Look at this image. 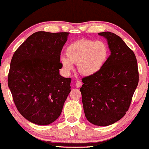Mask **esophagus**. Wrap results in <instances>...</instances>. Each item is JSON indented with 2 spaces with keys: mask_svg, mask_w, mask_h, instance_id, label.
<instances>
[{
  "mask_svg": "<svg viewBox=\"0 0 149 149\" xmlns=\"http://www.w3.org/2000/svg\"><path fill=\"white\" fill-rule=\"evenodd\" d=\"M76 88H80V87L82 86V82L80 80H78V81L76 83Z\"/></svg>",
  "mask_w": 149,
  "mask_h": 149,
  "instance_id": "esophagus-1",
  "label": "esophagus"
}]
</instances>
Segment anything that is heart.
<instances>
[{"mask_svg":"<svg viewBox=\"0 0 149 149\" xmlns=\"http://www.w3.org/2000/svg\"><path fill=\"white\" fill-rule=\"evenodd\" d=\"M66 56L60 59L64 69L71 71L73 69V64H77L80 74L91 76L103 68L109 56V49L102 41L82 39L67 46Z\"/></svg>","mask_w":149,"mask_h":149,"instance_id":"obj_1","label":"heart"}]
</instances>
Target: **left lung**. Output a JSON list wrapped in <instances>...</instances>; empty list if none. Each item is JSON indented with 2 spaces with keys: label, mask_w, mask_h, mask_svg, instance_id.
<instances>
[{
  "label": "left lung",
  "mask_w": 149,
  "mask_h": 149,
  "mask_svg": "<svg viewBox=\"0 0 149 149\" xmlns=\"http://www.w3.org/2000/svg\"><path fill=\"white\" fill-rule=\"evenodd\" d=\"M107 39L111 54L100 71L82 79L83 109L90 123L113 124L125 115L139 83L137 61L120 37L109 31L98 33Z\"/></svg>",
  "instance_id": "obj_1"
}]
</instances>
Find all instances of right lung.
<instances>
[{"instance_id": "1", "label": "right lung", "mask_w": 149, "mask_h": 149, "mask_svg": "<svg viewBox=\"0 0 149 149\" xmlns=\"http://www.w3.org/2000/svg\"><path fill=\"white\" fill-rule=\"evenodd\" d=\"M69 34L36 32L12 58L8 87L18 111L33 123L55 121L71 92V78L59 74L61 52Z\"/></svg>"}]
</instances>
